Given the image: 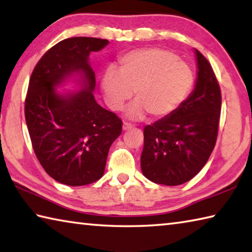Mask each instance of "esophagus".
Listing matches in <instances>:
<instances>
[{
    "label": "esophagus",
    "mask_w": 252,
    "mask_h": 252,
    "mask_svg": "<svg viewBox=\"0 0 252 252\" xmlns=\"http://www.w3.org/2000/svg\"><path fill=\"white\" fill-rule=\"evenodd\" d=\"M122 127H123V130L125 131H126V130H130V129H132V127H133V126L131 125V123H127V122H125L123 123V126H122Z\"/></svg>",
    "instance_id": "obj_1"
}]
</instances>
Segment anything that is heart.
<instances>
[{
    "label": "heart",
    "mask_w": 252,
    "mask_h": 252,
    "mask_svg": "<svg viewBox=\"0 0 252 252\" xmlns=\"http://www.w3.org/2000/svg\"><path fill=\"white\" fill-rule=\"evenodd\" d=\"M119 71L105 72L102 92L110 109L120 110L134 90L136 100L126 110V116L133 120H141L147 113L155 119L173 113L194 83L191 67L174 53L159 48L127 52L120 59Z\"/></svg>",
    "instance_id": "heart-1"
}]
</instances>
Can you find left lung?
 Wrapping results in <instances>:
<instances>
[{
    "mask_svg": "<svg viewBox=\"0 0 252 252\" xmlns=\"http://www.w3.org/2000/svg\"><path fill=\"white\" fill-rule=\"evenodd\" d=\"M197 79L193 91L173 113L147 126L141 170L149 180L179 186L201 171L216 146L221 92L208 60L194 50Z\"/></svg>",
    "mask_w": 252,
    "mask_h": 252,
    "instance_id": "left-lung-1",
    "label": "left lung"
}]
</instances>
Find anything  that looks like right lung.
<instances>
[{
  "instance_id": "add662e5",
  "label": "right lung",
  "mask_w": 252,
  "mask_h": 252,
  "mask_svg": "<svg viewBox=\"0 0 252 252\" xmlns=\"http://www.w3.org/2000/svg\"><path fill=\"white\" fill-rule=\"evenodd\" d=\"M109 44L96 37H70L46 52L34 67L25 99V121L37 160L63 185H90L103 176L109 149L122 121L94 99L91 52ZM71 82L80 91H57Z\"/></svg>"
}]
</instances>
